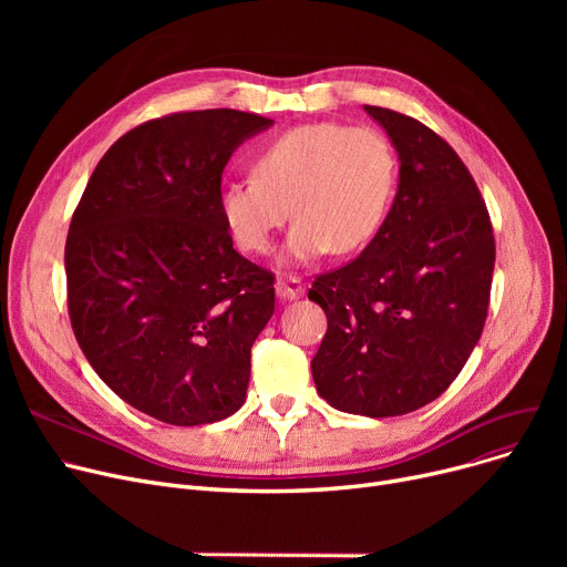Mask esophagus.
Here are the masks:
<instances>
[{"label": "esophagus", "instance_id": "obj_1", "mask_svg": "<svg viewBox=\"0 0 567 567\" xmlns=\"http://www.w3.org/2000/svg\"><path fill=\"white\" fill-rule=\"evenodd\" d=\"M276 293H278V299H282V301L301 299V296L306 293V282L299 276H285L276 282Z\"/></svg>", "mask_w": 567, "mask_h": 567}]
</instances>
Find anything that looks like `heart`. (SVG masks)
<instances>
[{
  "instance_id": "heart-1",
  "label": "heart",
  "mask_w": 567,
  "mask_h": 567,
  "mask_svg": "<svg viewBox=\"0 0 567 567\" xmlns=\"http://www.w3.org/2000/svg\"><path fill=\"white\" fill-rule=\"evenodd\" d=\"M395 186L398 154L385 133L317 122L266 142L252 178L225 184L218 206L234 244L250 255L274 248L291 212L287 257L312 261L365 248L389 216Z\"/></svg>"
}]
</instances>
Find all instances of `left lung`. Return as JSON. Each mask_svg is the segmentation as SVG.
Masks as SVG:
<instances>
[{"label":"left lung","instance_id":"8db88e82","mask_svg":"<svg viewBox=\"0 0 567 567\" xmlns=\"http://www.w3.org/2000/svg\"><path fill=\"white\" fill-rule=\"evenodd\" d=\"M365 112L398 148L400 184L368 248L308 291L329 319L312 379L331 406L389 419L430 404L462 372L483 336L496 246L455 148L419 118Z\"/></svg>","mask_w":567,"mask_h":567}]
</instances>
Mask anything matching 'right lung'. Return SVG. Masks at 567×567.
I'll list each match as a JSON object with an SVG mask.
<instances>
[{
  "instance_id": "obj_1",
  "label": "right lung",
  "mask_w": 567,
  "mask_h": 567,
  "mask_svg": "<svg viewBox=\"0 0 567 567\" xmlns=\"http://www.w3.org/2000/svg\"><path fill=\"white\" fill-rule=\"evenodd\" d=\"M274 122L174 112L118 137L66 236L69 317L89 365L137 411L206 425L241 409L276 276L231 246L218 195L234 148Z\"/></svg>"
}]
</instances>
